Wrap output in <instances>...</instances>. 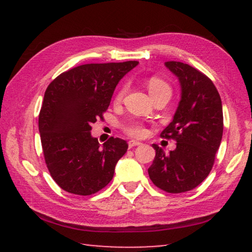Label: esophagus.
<instances>
[{
    "mask_svg": "<svg viewBox=\"0 0 252 252\" xmlns=\"http://www.w3.org/2000/svg\"><path fill=\"white\" fill-rule=\"evenodd\" d=\"M140 144H141V142L135 141V140H131V141H129V148H133V147H136V146H140Z\"/></svg>",
    "mask_w": 252,
    "mask_h": 252,
    "instance_id": "34e87169",
    "label": "esophagus"
}]
</instances>
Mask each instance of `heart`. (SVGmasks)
Here are the masks:
<instances>
[{
    "label": "heart",
    "mask_w": 252,
    "mask_h": 252,
    "mask_svg": "<svg viewBox=\"0 0 252 252\" xmlns=\"http://www.w3.org/2000/svg\"><path fill=\"white\" fill-rule=\"evenodd\" d=\"M147 87L151 96L155 95L158 92H161L164 90L170 91L169 85L165 83L163 80L157 78V76H152V78L148 80ZM123 93H125V88H122L121 90L118 92V94L116 96L117 101H120L122 99ZM126 131L130 135H133V136H142L144 135V133H146V129H144V126L139 122H130L129 125L126 126Z\"/></svg>",
    "instance_id": "heart-1"
}]
</instances>
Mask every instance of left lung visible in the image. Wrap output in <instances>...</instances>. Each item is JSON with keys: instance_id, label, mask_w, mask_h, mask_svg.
I'll return each mask as SVG.
<instances>
[{"instance_id": "8db88e82", "label": "left lung", "mask_w": 252, "mask_h": 252, "mask_svg": "<svg viewBox=\"0 0 252 252\" xmlns=\"http://www.w3.org/2000/svg\"><path fill=\"white\" fill-rule=\"evenodd\" d=\"M164 65L178 78L181 96L173 120L161 136L176 140L177 148L165 155L152 144L156 157L148 172L161 190L181 193L198 187L211 171L222 139V103L207 75L182 62Z\"/></svg>"}]
</instances>
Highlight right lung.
Masks as SVG:
<instances>
[{
	"mask_svg": "<svg viewBox=\"0 0 252 252\" xmlns=\"http://www.w3.org/2000/svg\"><path fill=\"white\" fill-rule=\"evenodd\" d=\"M138 64H83L49 84L39 116L41 143L51 177L66 192L90 195L112 180L127 143L112 136L101 146L91 125L102 119L118 83Z\"/></svg>",
	"mask_w": 252,
	"mask_h": 252,
	"instance_id": "add662e5",
	"label": "right lung"
}]
</instances>
